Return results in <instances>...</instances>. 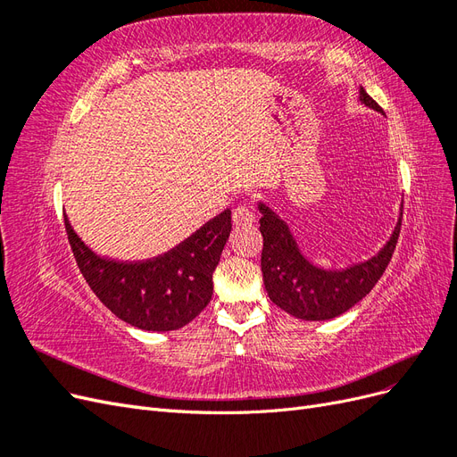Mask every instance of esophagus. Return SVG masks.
Instances as JSON below:
<instances>
[{
	"label": "esophagus",
	"mask_w": 457,
	"mask_h": 457,
	"mask_svg": "<svg viewBox=\"0 0 457 457\" xmlns=\"http://www.w3.org/2000/svg\"><path fill=\"white\" fill-rule=\"evenodd\" d=\"M232 220H234V223H237L238 227L252 225V223H255V213H253L252 207H247V205H238V207H234V212H232Z\"/></svg>",
	"instance_id": "obj_1"
}]
</instances>
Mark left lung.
I'll list each match as a JSON object with an SVG mask.
<instances>
[{"label":"left lung","mask_w":457,"mask_h":457,"mask_svg":"<svg viewBox=\"0 0 457 457\" xmlns=\"http://www.w3.org/2000/svg\"><path fill=\"white\" fill-rule=\"evenodd\" d=\"M361 103L383 114V108L361 87ZM261 213L262 253L261 270L265 289L274 305L301 320H329L354 307L378 284L395 253L403 205L396 227L381 250L347 269H322L303 255L292 228L265 202L257 204Z\"/></svg>","instance_id":"left-lung-1"}]
</instances>
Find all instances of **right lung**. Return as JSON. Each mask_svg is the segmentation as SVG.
Masks as SVG:
<instances>
[{
  "instance_id": "obj_1",
  "label": "right lung",
  "mask_w": 457,
  "mask_h": 457,
  "mask_svg": "<svg viewBox=\"0 0 457 457\" xmlns=\"http://www.w3.org/2000/svg\"><path fill=\"white\" fill-rule=\"evenodd\" d=\"M64 225L93 294L120 320L145 331L179 329L205 309L213 295V270L232 230L227 210L163 255L129 262L95 253L66 215Z\"/></svg>"
}]
</instances>
